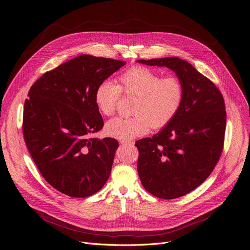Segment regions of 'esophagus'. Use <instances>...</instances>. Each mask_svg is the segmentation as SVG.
I'll list each match as a JSON object with an SVG mask.
<instances>
[{"instance_id":"esophagus-1","label":"esophagus","mask_w":250,"mask_h":250,"mask_svg":"<svg viewBox=\"0 0 250 250\" xmlns=\"http://www.w3.org/2000/svg\"><path fill=\"white\" fill-rule=\"evenodd\" d=\"M120 142H121V144H128V145H133L134 144V141H132V140H121Z\"/></svg>"}]
</instances>
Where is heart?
<instances>
[{
	"instance_id": "obj_1",
	"label": "heart",
	"mask_w": 250,
	"mask_h": 250,
	"mask_svg": "<svg viewBox=\"0 0 250 250\" xmlns=\"http://www.w3.org/2000/svg\"><path fill=\"white\" fill-rule=\"evenodd\" d=\"M118 85L101 82L95 90V103L99 111L111 116L117 109L122 94L135 97L133 115L115 117L105 125V132L120 140H130L147 134L151 126L160 129L172 122L185 95V87L176 76L162 77L152 69L135 65L118 77Z\"/></svg>"
}]
</instances>
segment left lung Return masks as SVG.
<instances>
[{
	"label": "left lung",
	"mask_w": 250,
	"mask_h": 250,
	"mask_svg": "<svg viewBox=\"0 0 250 250\" xmlns=\"http://www.w3.org/2000/svg\"><path fill=\"white\" fill-rule=\"evenodd\" d=\"M174 71L185 87L181 106L161 132L136 142L138 173L145 189L172 200L200 187L219 161L226 130L225 101L217 86L178 58L139 60Z\"/></svg>",
	"instance_id": "8db88e82"
}]
</instances>
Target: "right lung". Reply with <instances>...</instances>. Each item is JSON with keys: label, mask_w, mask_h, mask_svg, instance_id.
Listing matches in <instances>:
<instances>
[{"label": "right lung", "mask_w": 250, "mask_h": 250, "mask_svg": "<svg viewBox=\"0 0 250 250\" xmlns=\"http://www.w3.org/2000/svg\"><path fill=\"white\" fill-rule=\"evenodd\" d=\"M124 61L81 55L37 79L24 103L23 136L39 172L71 198H87L107 181L118 142L88 138L103 118L95 103L97 86Z\"/></svg>", "instance_id": "right-lung-1"}]
</instances>
